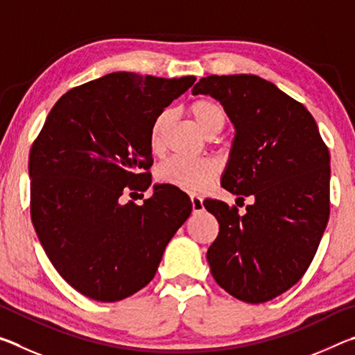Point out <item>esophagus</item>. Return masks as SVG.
<instances>
[{
    "mask_svg": "<svg viewBox=\"0 0 355 355\" xmlns=\"http://www.w3.org/2000/svg\"><path fill=\"white\" fill-rule=\"evenodd\" d=\"M191 205H192V211L194 213L203 211V200L199 196H191Z\"/></svg>",
    "mask_w": 355,
    "mask_h": 355,
    "instance_id": "esophagus-1",
    "label": "esophagus"
}]
</instances>
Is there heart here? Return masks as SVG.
I'll return each mask as SVG.
<instances>
[{
    "label": "heart",
    "instance_id": "obj_1",
    "mask_svg": "<svg viewBox=\"0 0 355 355\" xmlns=\"http://www.w3.org/2000/svg\"><path fill=\"white\" fill-rule=\"evenodd\" d=\"M189 112L197 127L208 137H213L224 128L225 112L218 101L211 98H197L189 105ZM167 112H159L150 128V150L158 155L163 150V136L167 125ZM218 175V166L209 159L171 158L159 166L156 178L159 183L173 186L184 192L205 191Z\"/></svg>",
    "mask_w": 355,
    "mask_h": 355
}]
</instances>
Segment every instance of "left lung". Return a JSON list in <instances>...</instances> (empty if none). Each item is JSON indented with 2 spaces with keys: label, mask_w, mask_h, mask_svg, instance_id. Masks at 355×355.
<instances>
[{
  "label": "left lung",
  "mask_w": 355,
  "mask_h": 355,
  "mask_svg": "<svg viewBox=\"0 0 355 355\" xmlns=\"http://www.w3.org/2000/svg\"><path fill=\"white\" fill-rule=\"evenodd\" d=\"M211 95L235 125L220 184L245 214L208 199L219 222L207 252L218 285L248 304L268 302L307 271L329 220L330 156L307 107L257 75H211L192 87Z\"/></svg>",
  "instance_id": "left-lung-1"
}]
</instances>
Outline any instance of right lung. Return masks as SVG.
<instances>
[{
  "label": "right lung",
  "mask_w": 355,
  "mask_h": 355,
  "mask_svg": "<svg viewBox=\"0 0 355 355\" xmlns=\"http://www.w3.org/2000/svg\"><path fill=\"white\" fill-rule=\"evenodd\" d=\"M194 81L114 71L48 114L29 153L31 219L53 266L84 296L116 302L142 290L189 218V197L161 184L142 205L119 197L148 189L141 171L153 163V120Z\"/></svg>",
  "instance_id": "right-lung-1"
}]
</instances>
